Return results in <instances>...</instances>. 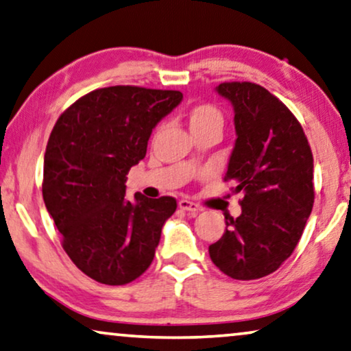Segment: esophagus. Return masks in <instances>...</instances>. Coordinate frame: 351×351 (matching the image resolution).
Instances as JSON below:
<instances>
[{
  "mask_svg": "<svg viewBox=\"0 0 351 351\" xmlns=\"http://www.w3.org/2000/svg\"><path fill=\"white\" fill-rule=\"evenodd\" d=\"M178 206H180V209H182V211H187V213H192V214H198L202 211L200 206L195 205L193 202H189V200H180Z\"/></svg>",
  "mask_w": 351,
  "mask_h": 351,
  "instance_id": "esophagus-1",
  "label": "esophagus"
}]
</instances>
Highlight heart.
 I'll use <instances>...</instances> for the list:
<instances>
[{
    "instance_id": "obj_1",
    "label": "heart",
    "mask_w": 351,
    "mask_h": 351,
    "mask_svg": "<svg viewBox=\"0 0 351 351\" xmlns=\"http://www.w3.org/2000/svg\"><path fill=\"white\" fill-rule=\"evenodd\" d=\"M223 118L221 110L211 104H198L189 112V125L192 129L205 128H222Z\"/></svg>"
}]
</instances>
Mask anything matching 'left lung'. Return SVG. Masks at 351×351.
Here are the masks:
<instances>
[{
	"label": "left lung",
	"instance_id": "1",
	"mask_svg": "<svg viewBox=\"0 0 351 351\" xmlns=\"http://www.w3.org/2000/svg\"><path fill=\"white\" fill-rule=\"evenodd\" d=\"M216 91L232 104L237 130L226 180L244 197L209 257L232 279H260L290 257L311 216L312 151L298 119L263 86L232 82Z\"/></svg>",
	"mask_w": 351,
	"mask_h": 351
}]
</instances>
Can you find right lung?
I'll use <instances>...</instances> for the list:
<instances>
[{"mask_svg":"<svg viewBox=\"0 0 351 351\" xmlns=\"http://www.w3.org/2000/svg\"><path fill=\"white\" fill-rule=\"evenodd\" d=\"M182 101L180 91L110 86L66 110L44 156L45 208L78 269L107 285L142 276L162 227L176 211L171 197H125L128 173L146 156L151 132Z\"/></svg>","mask_w":351,"mask_h":351,"instance_id":"1","label":"right lung"}]
</instances>
